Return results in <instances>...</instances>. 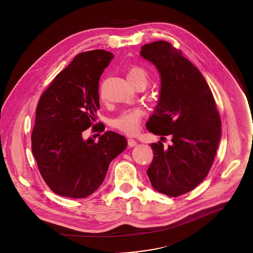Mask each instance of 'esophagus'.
<instances>
[{
  "label": "esophagus",
  "mask_w": 253,
  "mask_h": 253,
  "mask_svg": "<svg viewBox=\"0 0 253 253\" xmlns=\"http://www.w3.org/2000/svg\"><path fill=\"white\" fill-rule=\"evenodd\" d=\"M127 142H128V146H129V147H133V146H135V145L137 144V142H136L134 139H132V138H128Z\"/></svg>",
  "instance_id": "34e87169"
}]
</instances>
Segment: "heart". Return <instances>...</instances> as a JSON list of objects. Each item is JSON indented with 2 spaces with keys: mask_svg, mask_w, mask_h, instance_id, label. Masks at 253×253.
<instances>
[{
  "mask_svg": "<svg viewBox=\"0 0 253 253\" xmlns=\"http://www.w3.org/2000/svg\"><path fill=\"white\" fill-rule=\"evenodd\" d=\"M127 78L134 87L139 84L147 85L149 82V74L147 70L138 65L130 67L127 73ZM143 115L144 113L141 109L127 110L122 112L119 117L113 120L112 125L121 132L127 134H134L139 129Z\"/></svg>",
  "mask_w": 253,
  "mask_h": 253,
  "instance_id": "heart-1",
  "label": "heart"
}]
</instances>
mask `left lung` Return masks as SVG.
Segmentation results:
<instances>
[{
    "mask_svg": "<svg viewBox=\"0 0 253 253\" xmlns=\"http://www.w3.org/2000/svg\"><path fill=\"white\" fill-rule=\"evenodd\" d=\"M140 55L161 78L159 101L146 127L157 135L170 134L172 142L167 148L161 141L151 144L154 159L147 174L157 192L176 197L208 175L221 138L220 116L203 75L180 50L158 41L143 45Z\"/></svg>",
    "mask_w": 253,
    "mask_h": 253,
    "instance_id": "8db88e82",
    "label": "left lung"
}]
</instances>
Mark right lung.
Wrapping results in <instances>:
<instances>
[{"label": "right lung", "instance_id": "obj_1", "mask_svg": "<svg viewBox=\"0 0 253 253\" xmlns=\"http://www.w3.org/2000/svg\"><path fill=\"white\" fill-rule=\"evenodd\" d=\"M114 55L92 50L77 55L40 97L31 134L41 175L57 194L85 198L102 184L111 161L127 147L126 138L107 131L98 141L84 139L99 109L98 82ZM94 132H103L101 123Z\"/></svg>", "mask_w": 253, "mask_h": 253}]
</instances>
